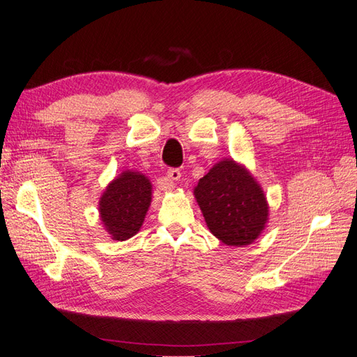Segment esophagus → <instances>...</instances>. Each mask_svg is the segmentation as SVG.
I'll return each instance as SVG.
<instances>
[{
    "label": "esophagus",
    "instance_id": "esophagus-1",
    "mask_svg": "<svg viewBox=\"0 0 357 357\" xmlns=\"http://www.w3.org/2000/svg\"><path fill=\"white\" fill-rule=\"evenodd\" d=\"M167 178H168V183L164 186V190H172L176 188L174 181H178L181 178V172L180 169L177 168H171L167 171Z\"/></svg>",
    "mask_w": 357,
    "mask_h": 357
}]
</instances>
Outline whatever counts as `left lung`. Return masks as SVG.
<instances>
[{
  "label": "left lung",
  "mask_w": 357,
  "mask_h": 357,
  "mask_svg": "<svg viewBox=\"0 0 357 357\" xmlns=\"http://www.w3.org/2000/svg\"><path fill=\"white\" fill-rule=\"evenodd\" d=\"M210 232L226 245L243 247L257 240L268 223L264 189L243 164L225 158L193 189Z\"/></svg>",
  "instance_id": "obj_1"
}]
</instances>
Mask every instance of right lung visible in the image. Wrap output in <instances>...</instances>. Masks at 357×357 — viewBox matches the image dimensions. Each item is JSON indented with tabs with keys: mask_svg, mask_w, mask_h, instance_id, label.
Wrapping results in <instances>:
<instances>
[{
	"mask_svg": "<svg viewBox=\"0 0 357 357\" xmlns=\"http://www.w3.org/2000/svg\"><path fill=\"white\" fill-rule=\"evenodd\" d=\"M152 202V183L143 172L125 169L114 177L98 202L100 219L114 241H126L142 229Z\"/></svg>",
	"mask_w": 357,
	"mask_h": 357,
	"instance_id": "add662e5",
	"label": "right lung"
}]
</instances>
